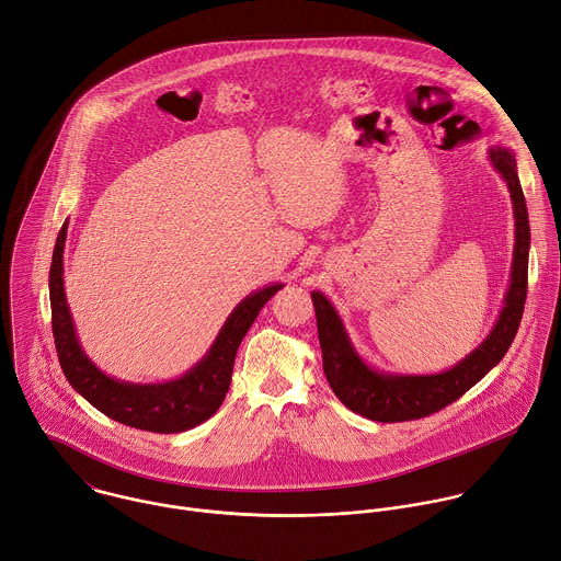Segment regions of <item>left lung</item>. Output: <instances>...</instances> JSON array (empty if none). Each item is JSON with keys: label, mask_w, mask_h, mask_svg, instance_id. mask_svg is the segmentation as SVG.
<instances>
[{"label": "left lung", "mask_w": 561, "mask_h": 561, "mask_svg": "<svg viewBox=\"0 0 561 561\" xmlns=\"http://www.w3.org/2000/svg\"><path fill=\"white\" fill-rule=\"evenodd\" d=\"M489 160L506 182L513 203L515 249L511 282L493 330L454 367L438 371V375H392V371L369 367L352 345L330 299L323 293L312 290L325 379L336 399L354 414L379 423H401L430 416L471 390L511 347L526 301L530 229L513 151L502 145H493L489 149Z\"/></svg>", "instance_id": "left-lung-1"}]
</instances>
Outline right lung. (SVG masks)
<instances>
[{
	"instance_id": "add662e5",
	"label": "right lung",
	"mask_w": 561,
	"mask_h": 561,
	"mask_svg": "<svg viewBox=\"0 0 561 561\" xmlns=\"http://www.w3.org/2000/svg\"><path fill=\"white\" fill-rule=\"evenodd\" d=\"M66 236L68 220L57 236L53 253L50 306L55 345L68 383L99 412L136 430L178 434L209 421L229 392L233 360L244 334L264 304L284 288V284H271L244 297L220 328L209 352L182 377L164 383H127L99 369L79 343L64 288Z\"/></svg>"
}]
</instances>
